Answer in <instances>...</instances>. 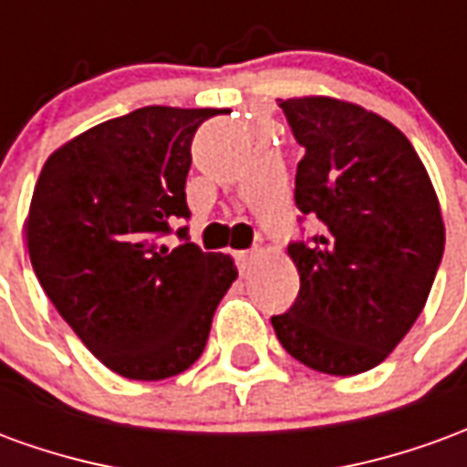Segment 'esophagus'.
Here are the masks:
<instances>
[{
	"instance_id": "esophagus-1",
	"label": "esophagus",
	"mask_w": 467,
	"mask_h": 467,
	"mask_svg": "<svg viewBox=\"0 0 467 467\" xmlns=\"http://www.w3.org/2000/svg\"><path fill=\"white\" fill-rule=\"evenodd\" d=\"M254 260H257V250H244V253L237 254V265H240V273L247 275L253 270Z\"/></svg>"
}]
</instances>
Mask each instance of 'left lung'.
<instances>
[{
  "instance_id": "left-lung-1",
  "label": "left lung",
  "mask_w": 467,
  "mask_h": 467,
  "mask_svg": "<svg viewBox=\"0 0 467 467\" xmlns=\"http://www.w3.org/2000/svg\"><path fill=\"white\" fill-rule=\"evenodd\" d=\"M280 107L305 150L295 204L320 230L287 244L300 293L273 315L275 335L313 370L358 375L425 307L445 247L441 204L410 140L380 115L333 97Z\"/></svg>"
}]
</instances>
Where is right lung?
<instances>
[{
  "mask_svg": "<svg viewBox=\"0 0 467 467\" xmlns=\"http://www.w3.org/2000/svg\"><path fill=\"white\" fill-rule=\"evenodd\" d=\"M217 109L142 107L59 147L36 180L26 247L57 313L97 360L130 380H164L202 355L237 277L170 223L190 220L192 137Z\"/></svg>",
  "mask_w": 467,
  "mask_h": 467,
  "instance_id": "right-lung-1",
  "label": "right lung"
}]
</instances>
